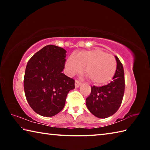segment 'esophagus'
<instances>
[{
    "instance_id": "1",
    "label": "esophagus",
    "mask_w": 150,
    "mask_h": 150,
    "mask_svg": "<svg viewBox=\"0 0 150 150\" xmlns=\"http://www.w3.org/2000/svg\"><path fill=\"white\" fill-rule=\"evenodd\" d=\"M81 85V82H80V81H78V80H75V86L76 88L79 87V86Z\"/></svg>"
}]
</instances>
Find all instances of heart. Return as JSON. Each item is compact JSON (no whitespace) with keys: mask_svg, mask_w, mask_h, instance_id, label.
I'll return each mask as SVG.
<instances>
[{"mask_svg":"<svg viewBox=\"0 0 150 150\" xmlns=\"http://www.w3.org/2000/svg\"><path fill=\"white\" fill-rule=\"evenodd\" d=\"M85 67V74L93 84L101 85L110 81L115 75L117 62L113 55L99 49L82 51L68 58L66 70L69 75L79 73Z\"/></svg>","mask_w":150,"mask_h":150,"instance_id":"b5f03b06","label":"heart"}]
</instances>
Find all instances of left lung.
<instances>
[{"label":"left lung","instance_id":"8db88e82","mask_svg":"<svg viewBox=\"0 0 150 150\" xmlns=\"http://www.w3.org/2000/svg\"><path fill=\"white\" fill-rule=\"evenodd\" d=\"M117 68L112 81L103 87H91L90 95L86 98V105L96 117L106 118L118 110L122 101L125 82L122 64L115 56Z\"/></svg>","mask_w":150,"mask_h":150}]
</instances>
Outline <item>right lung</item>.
Returning <instances> with one entry per match:
<instances>
[{
	"mask_svg": "<svg viewBox=\"0 0 150 150\" xmlns=\"http://www.w3.org/2000/svg\"><path fill=\"white\" fill-rule=\"evenodd\" d=\"M66 50L47 45L35 53L27 63L24 79L26 100L34 111L50 117L62 110L66 97L75 88V81L62 71Z\"/></svg>",
	"mask_w": 150,
	"mask_h": 150,
	"instance_id": "1",
	"label": "right lung"
}]
</instances>
